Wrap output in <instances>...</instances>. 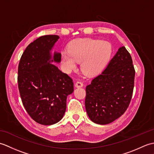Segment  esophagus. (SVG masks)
<instances>
[{
  "instance_id": "obj_1",
  "label": "esophagus",
  "mask_w": 154,
  "mask_h": 154,
  "mask_svg": "<svg viewBox=\"0 0 154 154\" xmlns=\"http://www.w3.org/2000/svg\"><path fill=\"white\" fill-rule=\"evenodd\" d=\"M84 85V84L81 81H77V82L75 83V87H82Z\"/></svg>"
}]
</instances>
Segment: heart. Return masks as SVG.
<instances>
[{"mask_svg":"<svg viewBox=\"0 0 154 154\" xmlns=\"http://www.w3.org/2000/svg\"><path fill=\"white\" fill-rule=\"evenodd\" d=\"M69 51L62 53L61 62L67 71L74 70L77 62H81L83 73L88 76L96 75L110 60L112 46L110 42L93 38H81L71 42Z\"/></svg>","mask_w":154,"mask_h":154,"instance_id":"b5f03b06","label":"heart"}]
</instances>
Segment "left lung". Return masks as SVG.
I'll return each mask as SVG.
<instances>
[{
	"mask_svg": "<svg viewBox=\"0 0 154 154\" xmlns=\"http://www.w3.org/2000/svg\"><path fill=\"white\" fill-rule=\"evenodd\" d=\"M132 57L120 47L102 73L86 87L85 104L93 122L107 124L119 119L128 107L134 86Z\"/></svg>",
	"mask_w": 154,
	"mask_h": 154,
	"instance_id": "obj_1",
	"label": "left lung"
}]
</instances>
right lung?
Segmentation results:
<instances>
[{
  "label": "right lung",
  "instance_id": "right-lung-1",
  "mask_svg": "<svg viewBox=\"0 0 154 154\" xmlns=\"http://www.w3.org/2000/svg\"><path fill=\"white\" fill-rule=\"evenodd\" d=\"M60 37L46 35L28 45L18 69V83L26 110L35 122L51 125L63 118L67 97L73 92V79L51 62L61 61V55L50 51Z\"/></svg>",
  "mask_w": 154,
  "mask_h": 154
}]
</instances>
